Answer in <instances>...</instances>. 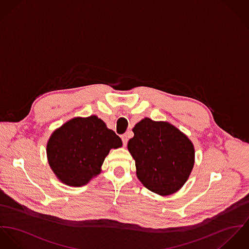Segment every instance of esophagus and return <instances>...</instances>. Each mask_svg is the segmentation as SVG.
<instances>
[{
    "label": "esophagus",
    "instance_id": "34e87169",
    "mask_svg": "<svg viewBox=\"0 0 249 249\" xmlns=\"http://www.w3.org/2000/svg\"><path fill=\"white\" fill-rule=\"evenodd\" d=\"M121 138H122V141H123V145L126 146L127 142H128V136L127 135H123V136H121Z\"/></svg>",
    "mask_w": 249,
    "mask_h": 249
}]
</instances>
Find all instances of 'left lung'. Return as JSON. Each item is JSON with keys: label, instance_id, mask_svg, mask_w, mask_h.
<instances>
[{"label": "left lung", "instance_id": "left-lung-1", "mask_svg": "<svg viewBox=\"0 0 249 249\" xmlns=\"http://www.w3.org/2000/svg\"><path fill=\"white\" fill-rule=\"evenodd\" d=\"M133 132L128 150L136 161L139 181L160 196L178 192L193 170L192 141L171 123L149 117L137 123Z\"/></svg>", "mask_w": 249, "mask_h": 249}]
</instances>
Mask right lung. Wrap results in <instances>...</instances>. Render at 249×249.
<instances>
[{
    "mask_svg": "<svg viewBox=\"0 0 249 249\" xmlns=\"http://www.w3.org/2000/svg\"><path fill=\"white\" fill-rule=\"evenodd\" d=\"M121 146V138L96 115L74 117L52 134L47 143V158L61 182L81 187L101 173L111 149Z\"/></svg>",
    "mask_w": 249,
    "mask_h": 249,
    "instance_id": "1",
    "label": "right lung"
}]
</instances>
